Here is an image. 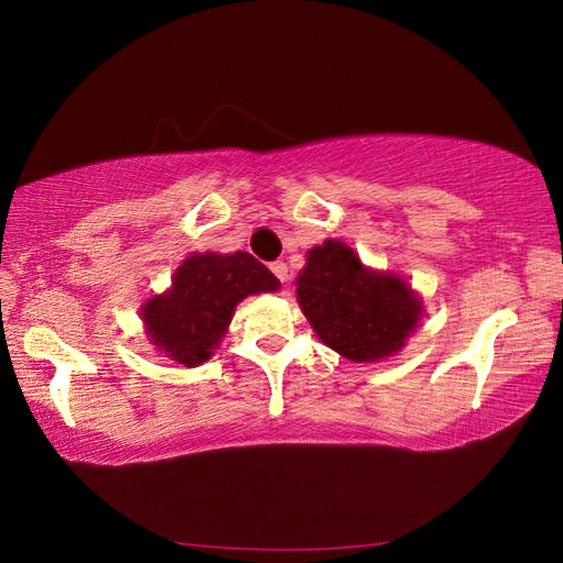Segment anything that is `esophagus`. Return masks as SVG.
<instances>
[{"mask_svg": "<svg viewBox=\"0 0 563 563\" xmlns=\"http://www.w3.org/2000/svg\"><path fill=\"white\" fill-rule=\"evenodd\" d=\"M271 271H273V275H275V278H278L280 283L288 280V263L275 261V263H271Z\"/></svg>", "mask_w": 563, "mask_h": 563, "instance_id": "obj_1", "label": "esophagus"}]
</instances>
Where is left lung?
Here are the masks:
<instances>
[{"label": "left lung", "instance_id": "left-lung-1", "mask_svg": "<svg viewBox=\"0 0 563 563\" xmlns=\"http://www.w3.org/2000/svg\"><path fill=\"white\" fill-rule=\"evenodd\" d=\"M297 302L319 341L353 363L397 355L423 307L409 283L365 268L339 239L307 251V266L297 275Z\"/></svg>", "mask_w": 563, "mask_h": 563}]
</instances>
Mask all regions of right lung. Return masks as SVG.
Masks as SVG:
<instances>
[{
    "label": "right lung",
    "instance_id": "1",
    "mask_svg": "<svg viewBox=\"0 0 563 563\" xmlns=\"http://www.w3.org/2000/svg\"><path fill=\"white\" fill-rule=\"evenodd\" d=\"M278 288L280 280L246 251L190 254L176 268L172 288L142 305V321L164 357L198 367L210 361L244 297Z\"/></svg>",
    "mask_w": 563,
    "mask_h": 563
}]
</instances>
